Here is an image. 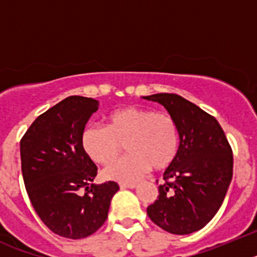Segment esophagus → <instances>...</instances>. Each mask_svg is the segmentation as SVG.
<instances>
[{"label":"esophagus","instance_id":"1","mask_svg":"<svg viewBox=\"0 0 257 257\" xmlns=\"http://www.w3.org/2000/svg\"><path fill=\"white\" fill-rule=\"evenodd\" d=\"M119 187H121V189H134V188H136V184L135 183H133V184L121 183L119 184Z\"/></svg>","mask_w":257,"mask_h":257}]
</instances>
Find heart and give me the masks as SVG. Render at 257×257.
I'll return each mask as SVG.
<instances>
[{
  "label": "heart",
  "mask_w": 257,
  "mask_h": 257,
  "mask_svg": "<svg viewBox=\"0 0 257 257\" xmlns=\"http://www.w3.org/2000/svg\"><path fill=\"white\" fill-rule=\"evenodd\" d=\"M127 143L126 156L104 170V178L133 184L153 167L166 169L179 149V130L167 113L143 106H124L106 117V126L91 123L85 127L81 144L94 162L109 165Z\"/></svg>",
  "instance_id": "obj_1"
}]
</instances>
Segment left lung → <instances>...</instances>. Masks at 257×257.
<instances>
[{"mask_svg": "<svg viewBox=\"0 0 257 257\" xmlns=\"http://www.w3.org/2000/svg\"><path fill=\"white\" fill-rule=\"evenodd\" d=\"M167 109L178 124L179 149L163 174L160 196L147 208L172 234L199 230L219 211L233 176V153L216 118L176 94L144 96Z\"/></svg>", "mask_w": 257, "mask_h": 257, "instance_id": "left-lung-1", "label": "left lung"}]
</instances>
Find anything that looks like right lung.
Segmentation results:
<instances>
[{
  "instance_id": "obj_1",
  "label": "right lung",
  "mask_w": 257,
  "mask_h": 257,
  "mask_svg": "<svg viewBox=\"0 0 257 257\" xmlns=\"http://www.w3.org/2000/svg\"><path fill=\"white\" fill-rule=\"evenodd\" d=\"M99 101L69 96L38 115L20 140L22 172L31 203L55 234L70 239L91 235L105 222L119 187L94 184L97 167L81 136Z\"/></svg>"
}]
</instances>
